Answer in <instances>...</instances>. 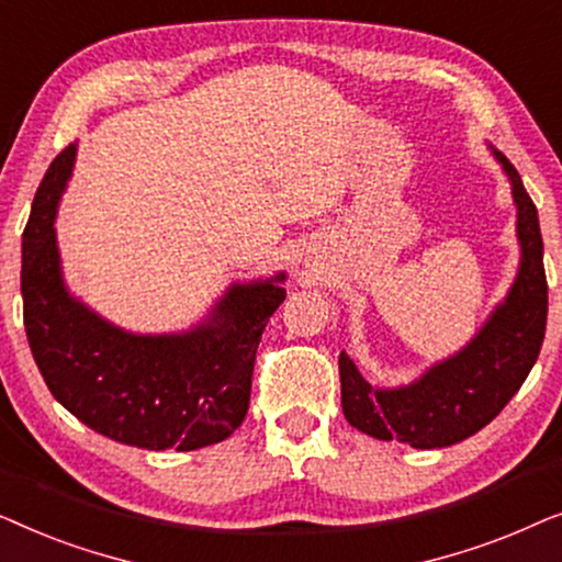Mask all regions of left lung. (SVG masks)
I'll list each match as a JSON object with an SVG mask.
<instances>
[{"mask_svg": "<svg viewBox=\"0 0 562 562\" xmlns=\"http://www.w3.org/2000/svg\"><path fill=\"white\" fill-rule=\"evenodd\" d=\"M512 181L517 204L519 273L479 335L456 356L422 373L409 386L375 389L348 352H340L345 419L375 440H398L419 450L448 448L488 425L532 371L548 322V279L537 206L517 168L494 150Z\"/></svg>", "mask_w": 562, "mask_h": 562, "instance_id": "obj_1", "label": "left lung"}]
</instances>
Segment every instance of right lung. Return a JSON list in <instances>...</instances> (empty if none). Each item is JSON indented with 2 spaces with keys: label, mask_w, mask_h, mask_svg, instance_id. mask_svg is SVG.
<instances>
[{
  "label": "right lung",
  "mask_w": 562,
  "mask_h": 562,
  "mask_svg": "<svg viewBox=\"0 0 562 562\" xmlns=\"http://www.w3.org/2000/svg\"><path fill=\"white\" fill-rule=\"evenodd\" d=\"M76 145L53 160L22 233V317L50 394L94 432L145 450H196L243 425L268 317L286 299L279 273L233 283L202 325L133 335L68 294L56 245L58 199Z\"/></svg>",
  "instance_id": "obj_1"
}]
</instances>
